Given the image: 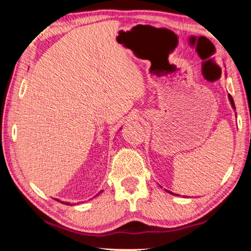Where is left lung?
Instances as JSON below:
<instances>
[{"label":"left lung","mask_w":251,"mask_h":251,"mask_svg":"<svg viewBox=\"0 0 251 251\" xmlns=\"http://www.w3.org/2000/svg\"><path fill=\"white\" fill-rule=\"evenodd\" d=\"M228 98H229V101H231V104H232V107L235 109V105H234V100H233V98H232V96L231 95H228Z\"/></svg>","instance_id":"1"}]
</instances>
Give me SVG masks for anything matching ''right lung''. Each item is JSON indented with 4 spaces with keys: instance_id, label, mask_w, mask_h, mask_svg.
I'll return each instance as SVG.
<instances>
[{
    "instance_id": "add662e5",
    "label": "right lung",
    "mask_w": 251,
    "mask_h": 251,
    "mask_svg": "<svg viewBox=\"0 0 251 251\" xmlns=\"http://www.w3.org/2000/svg\"><path fill=\"white\" fill-rule=\"evenodd\" d=\"M57 201H58V200H57ZM66 204H68V203H66Z\"/></svg>"
}]
</instances>
